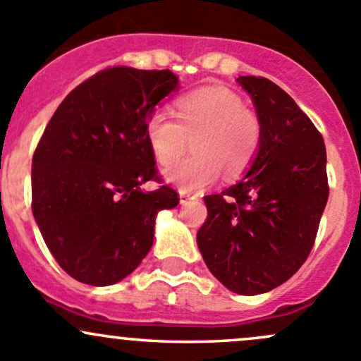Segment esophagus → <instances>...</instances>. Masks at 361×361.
Returning a JSON list of instances; mask_svg holds the SVG:
<instances>
[{
    "mask_svg": "<svg viewBox=\"0 0 361 361\" xmlns=\"http://www.w3.org/2000/svg\"><path fill=\"white\" fill-rule=\"evenodd\" d=\"M179 198H180V205H185V203H189L191 200H196L198 196L192 195V192H188V191H180Z\"/></svg>",
    "mask_w": 361,
    "mask_h": 361,
    "instance_id": "34e87169",
    "label": "esophagus"
}]
</instances>
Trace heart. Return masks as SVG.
<instances>
[{"label":"heart","instance_id":"obj_1","mask_svg":"<svg viewBox=\"0 0 361 361\" xmlns=\"http://www.w3.org/2000/svg\"><path fill=\"white\" fill-rule=\"evenodd\" d=\"M176 114L156 109L147 116L146 139L156 161L170 165L193 140L196 155L166 166L163 179L180 191L205 189L224 170L241 176L261 146V121L233 92L205 88L177 99Z\"/></svg>","mask_w":361,"mask_h":361}]
</instances>
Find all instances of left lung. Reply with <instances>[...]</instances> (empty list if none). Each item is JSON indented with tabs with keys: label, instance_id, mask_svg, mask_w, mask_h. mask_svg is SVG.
Listing matches in <instances>:
<instances>
[{
	"label": "left lung",
	"instance_id": "8db88e82",
	"mask_svg": "<svg viewBox=\"0 0 361 361\" xmlns=\"http://www.w3.org/2000/svg\"><path fill=\"white\" fill-rule=\"evenodd\" d=\"M261 121L250 170L205 196L208 217L196 241L210 273L240 295L280 287L310 255L329 200L322 133L273 81L240 76Z\"/></svg>",
	"mask_w": 361,
	"mask_h": 361
}]
</instances>
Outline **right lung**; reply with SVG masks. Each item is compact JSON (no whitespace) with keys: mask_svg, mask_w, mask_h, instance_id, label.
Masks as SVG:
<instances>
[{"mask_svg":"<svg viewBox=\"0 0 361 361\" xmlns=\"http://www.w3.org/2000/svg\"><path fill=\"white\" fill-rule=\"evenodd\" d=\"M179 87L169 69L111 68L62 100L32 156V215L48 250L74 280L107 287L153 247L159 210L179 196L159 180L147 116Z\"/></svg>","mask_w":361,"mask_h":361,"instance_id":"add662e5","label":"right lung"}]
</instances>
